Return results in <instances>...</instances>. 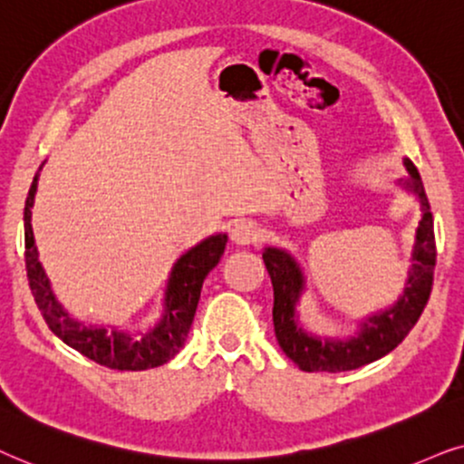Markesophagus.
I'll return each mask as SVG.
<instances>
[{
    "instance_id": "1",
    "label": "esophagus",
    "mask_w": 464,
    "mask_h": 464,
    "mask_svg": "<svg viewBox=\"0 0 464 464\" xmlns=\"http://www.w3.org/2000/svg\"><path fill=\"white\" fill-rule=\"evenodd\" d=\"M231 239L237 246H250L258 239V227L252 220H237L231 228Z\"/></svg>"
}]
</instances>
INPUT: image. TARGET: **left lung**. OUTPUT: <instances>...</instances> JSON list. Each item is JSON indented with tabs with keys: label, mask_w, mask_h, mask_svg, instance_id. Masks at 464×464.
Masks as SVG:
<instances>
[{
	"label": "left lung",
	"mask_w": 464,
	"mask_h": 464,
	"mask_svg": "<svg viewBox=\"0 0 464 464\" xmlns=\"http://www.w3.org/2000/svg\"><path fill=\"white\" fill-rule=\"evenodd\" d=\"M405 168L410 171V178L399 182L418 195L420 209H422L411 252L410 276L397 304L362 320L356 337L333 342V339H320L301 329L299 318H296V304L305 288L304 274L286 250L265 248L263 252L265 267L274 284V331L277 343L284 354L304 372L339 373L369 365L397 348L418 323L420 314L424 312L430 288H433L437 261L433 214H430L418 169L413 168L410 159H405Z\"/></svg>",
	"instance_id": "1"
}]
</instances>
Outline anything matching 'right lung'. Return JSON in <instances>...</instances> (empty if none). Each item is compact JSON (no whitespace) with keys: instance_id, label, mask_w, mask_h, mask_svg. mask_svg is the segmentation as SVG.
<instances>
[{"instance_id":"1","label":"right lung","mask_w":464,"mask_h":464,"mask_svg":"<svg viewBox=\"0 0 464 464\" xmlns=\"http://www.w3.org/2000/svg\"><path fill=\"white\" fill-rule=\"evenodd\" d=\"M38 176L40 174H35L31 182L27 201H24V267H27L31 295L48 329L70 348L108 369L144 372V369L165 365L187 342L197 304H199L203 280L218 265L225 252V233L203 239L201 244L178 258L169 274L168 290H165L163 318L152 329L129 335L116 329L108 331L103 326H84L61 307L38 261V248H35L34 228H31V208H34L35 190H38Z\"/></svg>"}]
</instances>
